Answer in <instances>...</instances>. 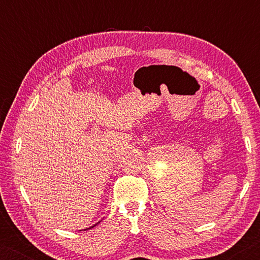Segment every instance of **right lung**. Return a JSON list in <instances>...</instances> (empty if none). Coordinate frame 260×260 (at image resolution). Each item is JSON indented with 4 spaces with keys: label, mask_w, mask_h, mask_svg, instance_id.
Returning <instances> with one entry per match:
<instances>
[{
    "label": "right lung",
    "mask_w": 260,
    "mask_h": 260,
    "mask_svg": "<svg viewBox=\"0 0 260 260\" xmlns=\"http://www.w3.org/2000/svg\"><path fill=\"white\" fill-rule=\"evenodd\" d=\"M92 227H93V226H92Z\"/></svg>",
    "instance_id": "right-lung-1"
}]
</instances>
